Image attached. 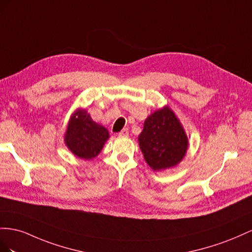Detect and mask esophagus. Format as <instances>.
Instances as JSON below:
<instances>
[{"label":"esophagus","mask_w":252,"mask_h":252,"mask_svg":"<svg viewBox=\"0 0 252 252\" xmlns=\"http://www.w3.org/2000/svg\"><path fill=\"white\" fill-rule=\"evenodd\" d=\"M119 136H120V137H127V136H128V130H127V128H124V130H122L119 133Z\"/></svg>","instance_id":"esophagus-1"}]
</instances>
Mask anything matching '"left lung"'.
I'll return each mask as SVG.
<instances>
[{"mask_svg": "<svg viewBox=\"0 0 252 252\" xmlns=\"http://www.w3.org/2000/svg\"><path fill=\"white\" fill-rule=\"evenodd\" d=\"M138 142L146 162L153 171L176 167L189 147L182 122L168 105L149 115Z\"/></svg>", "mask_w": 252, "mask_h": 252, "instance_id": "obj_1", "label": "left lung"}]
</instances>
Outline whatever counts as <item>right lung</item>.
Masks as SVG:
<instances>
[{
	"label": "right lung",
	"mask_w": 252,
	"mask_h": 252,
	"mask_svg": "<svg viewBox=\"0 0 252 252\" xmlns=\"http://www.w3.org/2000/svg\"><path fill=\"white\" fill-rule=\"evenodd\" d=\"M109 138V130L93 120L85 109L78 107L69 118L64 143L75 156L90 160L101 152Z\"/></svg>",
	"instance_id": "obj_1"
}]
</instances>
